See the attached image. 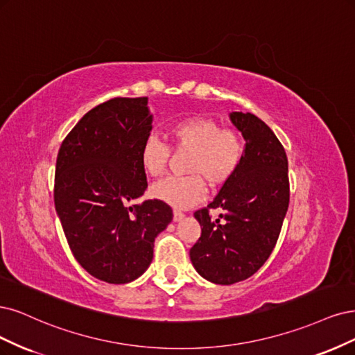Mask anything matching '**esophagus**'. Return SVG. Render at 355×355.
Returning <instances> with one entry per match:
<instances>
[{
  "instance_id": "esophagus-1",
  "label": "esophagus",
  "mask_w": 355,
  "mask_h": 355,
  "mask_svg": "<svg viewBox=\"0 0 355 355\" xmlns=\"http://www.w3.org/2000/svg\"><path fill=\"white\" fill-rule=\"evenodd\" d=\"M182 218H184V214L180 212V211H174V221H175V223L181 221Z\"/></svg>"
}]
</instances>
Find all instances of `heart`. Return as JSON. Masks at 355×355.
I'll return each instance as SVG.
<instances>
[{
  "mask_svg": "<svg viewBox=\"0 0 355 355\" xmlns=\"http://www.w3.org/2000/svg\"><path fill=\"white\" fill-rule=\"evenodd\" d=\"M171 144L180 152H189L184 171L187 177H168L152 186L150 193L175 209H187L198 205L207 194V184L216 189L224 186L242 162L245 143L242 134L233 128H221V123L209 116H190L169 127ZM169 161V147L148 135L140 147V164L144 173L159 177Z\"/></svg>",
  "mask_w": 355,
  "mask_h": 355,
  "instance_id": "heart-1",
  "label": "heart"
}]
</instances>
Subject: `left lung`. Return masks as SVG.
<instances>
[{
  "mask_svg": "<svg viewBox=\"0 0 355 355\" xmlns=\"http://www.w3.org/2000/svg\"><path fill=\"white\" fill-rule=\"evenodd\" d=\"M230 121L246 141L234 175L208 205L194 212L202 234L190 249L193 267L216 284H233L255 274L271 255L289 207L288 156L266 122L232 112ZM223 209L218 219L209 209Z\"/></svg>",
  "mask_w": 355,
  "mask_h": 355,
  "instance_id": "8db88e82",
  "label": "left lung"
}]
</instances>
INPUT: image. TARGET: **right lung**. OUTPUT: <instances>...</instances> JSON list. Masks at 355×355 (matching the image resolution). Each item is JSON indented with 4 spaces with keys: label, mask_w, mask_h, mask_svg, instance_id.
<instances>
[{
    "label": "right lung",
    "mask_w": 355,
    "mask_h": 355,
    "mask_svg": "<svg viewBox=\"0 0 355 355\" xmlns=\"http://www.w3.org/2000/svg\"><path fill=\"white\" fill-rule=\"evenodd\" d=\"M147 97H116L91 109L63 140L54 205L73 257L91 276L113 283L140 277L156 236L173 221L166 203L139 205L147 189L140 147L153 116Z\"/></svg>",
    "instance_id": "obj_1"
}]
</instances>
